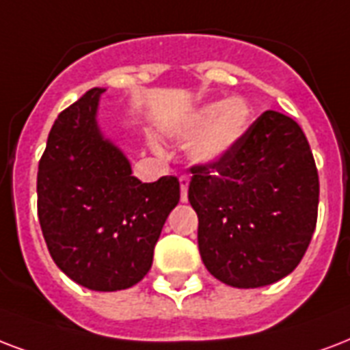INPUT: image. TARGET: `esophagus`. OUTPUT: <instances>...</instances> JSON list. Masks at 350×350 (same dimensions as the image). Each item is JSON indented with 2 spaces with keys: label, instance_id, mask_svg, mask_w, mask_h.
<instances>
[{
  "label": "esophagus",
  "instance_id": "1",
  "mask_svg": "<svg viewBox=\"0 0 350 350\" xmlns=\"http://www.w3.org/2000/svg\"><path fill=\"white\" fill-rule=\"evenodd\" d=\"M181 202H187V191H189V176H180Z\"/></svg>",
  "mask_w": 350,
  "mask_h": 350
}]
</instances>
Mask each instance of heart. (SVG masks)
<instances>
[{"mask_svg":"<svg viewBox=\"0 0 350 350\" xmlns=\"http://www.w3.org/2000/svg\"><path fill=\"white\" fill-rule=\"evenodd\" d=\"M252 121V108L240 97L224 103L202 106L181 126V135L193 137L200 133L193 145V157L198 163H217L233 152L246 135Z\"/></svg>","mask_w":350,"mask_h":350,"instance_id":"b5f03b06","label":"heart"}]
</instances>
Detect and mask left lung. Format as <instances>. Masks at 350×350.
Returning <instances> with one entry per match:
<instances>
[{"mask_svg": "<svg viewBox=\"0 0 350 350\" xmlns=\"http://www.w3.org/2000/svg\"><path fill=\"white\" fill-rule=\"evenodd\" d=\"M198 247L218 281L258 288L301 262L317 222L319 178L292 117L268 110L217 163L191 167Z\"/></svg>", "mask_w": 350, "mask_h": 350, "instance_id": "1", "label": "left lung"}]
</instances>
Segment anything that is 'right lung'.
<instances>
[{"label": "right lung", "instance_id": "add662e5", "mask_svg": "<svg viewBox=\"0 0 350 350\" xmlns=\"http://www.w3.org/2000/svg\"><path fill=\"white\" fill-rule=\"evenodd\" d=\"M93 88L58 116L38 163V220L58 268L80 286L124 290L148 273L154 246L180 202V181L143 183L97 126Z\"/></svg>", "mask_w": 350, "mask_h": 350}]
</instances>
